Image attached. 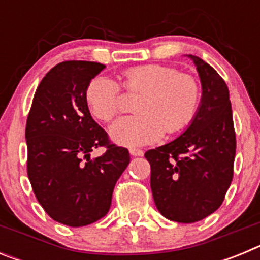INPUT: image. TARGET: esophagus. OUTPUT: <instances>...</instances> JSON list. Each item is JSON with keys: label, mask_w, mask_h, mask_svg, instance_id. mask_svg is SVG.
<instances>
[{"label": "esophagus", "mask_w": 260, "mask_h": 260, "mask_svg": "<svg viewBox=\"0 0 260 260\" xmlns=\"http://www.w3.org/2000/svg\"><path fill=\"white\" fill-rule=\"evenodd\" d=\"M143 151L139 148H130V155L132 156H143Z\"/></svg>", "instance_id": "1"}]
</instances>
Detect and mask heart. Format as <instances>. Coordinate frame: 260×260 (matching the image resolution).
I'll list each match as a JSON object with an SVG mask.
<instances>
[{"label":"heart","mask_w":260,"mask_h":260,"mask_svg":"<svg viewBox=\"0 0 260 260\" xmlns=\"http://www.w3.org/2000/svg\"><path fill=\"white\" fill-rule=\"evenodd\" d=\"M127 91H143L137 110L110 126V138L117 144L139 147L160 141L165 130L174 134L189 126L198 113L201 84L192 75L164 65H143L123 73ZM86 103L91 113L109 122L119 112L121 88L107 75H98L86 87Z\"/></svg>","instance_id":"heart-1"}]
</instances>
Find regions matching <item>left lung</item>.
Listing matches in <instances>:
<instances>
[{
  "instance_id": "1",
  "label": "left lung",
  "mask_w": 260,
  "mask_h": 260,
  "mask_svg": "<svg viewBox=\"0 0 260 260\" xmlns=\"http://www.w3.org/2000/svg\"><path fill=\"white\" fill-rule=\"evenodd\" d=\"M202 83L198 113L171 143L147 151L151 190L158 212L177 222H195L221 206L233 180L236 133L229 89L207 62L189 54Z\"/></svg>"
}]
</instances>
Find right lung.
Returning <instances> with one entry per match:
<instances>
[{"mask_svg": "<svg viewBox=\"0 0 260 260\" xmlns=\"http://www.w3.org/2000/svg\"><path fill=\"white\" fill-rule=\"evenodd\" d=\"M104 69L89 61L56 65L39 84L27 118L32 190L53 220L74 228L107 215L114 185L130 162L128 151L110 143L86 103L87 84ZM98 146L107 151L91 159Z\"/></svg>", "mask_w": 260, "mask_h": 260, "instance_id": "1", "label": "right lung"}]
</instances>
